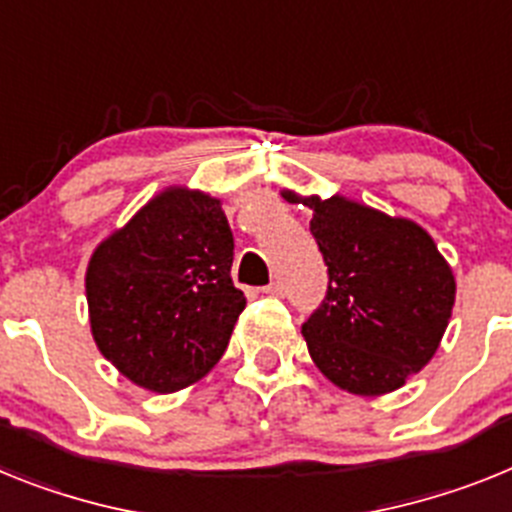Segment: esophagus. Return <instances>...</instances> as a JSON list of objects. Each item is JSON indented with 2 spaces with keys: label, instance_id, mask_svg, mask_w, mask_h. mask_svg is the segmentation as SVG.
Instances as JSON below:
<instances>
[{
  "label": "esophagus",
  "instance_id": "1",
  "mask_svg": "<svg viewBox=\"0 0 512 512\" xmlns=\"http://www.w3.org/2000/svg\"><path fill=\"white\" fill-rule=\"evenodd\" d=\"M262 293H268V296H286V286H283V281H273L262 288Z\"/></svg>",
  "mask_w": 512,
  "mask_h": 512
}]
</instances>
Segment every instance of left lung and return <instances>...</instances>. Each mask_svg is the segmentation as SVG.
<instances>
[{
  "label": "left lung",
  "mask_w": 512,
  "mask_h": 512,
  "mask_svg": "<svg viewBox=\"0 0 512 512\" xmlns=\"http://www.w3.org/2000/svg\"><path fill=\"white\" fill-rule=\"evenodd\" d=\"M286 201L299 198L286 193ZM327 265V293L301 324L319 371L379 397L420 371L448 327L456 283L425 229L348 198H304Z\"/></svg>",
  "instance_id": "left-lung-1"
}]
</instances>
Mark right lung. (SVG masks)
<instances>
[{"label": "right lung", "mask_w": 512, "mask_h": 512, "mask_svg": "<svg viewBox=\"0 0 512 512\" xmlns=\"http://www.w3.org/2000/svg\"><path fill=\"white\" fill-rule=\"evenodd\" d=\"M221 201L170 188L95 250L87 268L100 353L133 384L170 394L206 376L244 309Z\"/></svg>", "instance_id": "right-lung-1"}]
</instances>
